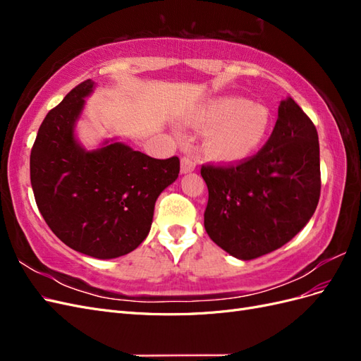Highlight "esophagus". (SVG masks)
I'll return each mask as SVG.
<instances>
[{
    "instance_id": "obj_1",
    "label": "esophagus",
    "mask_w": 361,
    "mask_h": 361,
    "mask_svg": "<svg viewBox=\"0 0 361 361\" xmlns=\"http://www.w3.org/2000/svg\"><path fill=\"white\" fill-rule=\"evenodd\" d=\"M195 169V161L190 157H182L180 159V173H190Z\"/></svg>"
}]
</instances>
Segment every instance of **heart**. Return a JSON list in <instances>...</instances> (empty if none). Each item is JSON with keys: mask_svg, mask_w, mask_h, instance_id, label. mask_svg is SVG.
<instances>
[{"mask_svg": "<svg viewBox=\"0 0 361 361\" xmlns=\"http://www.w3.org/2000/svg\"><path fill=\"white\" fill-rule=\"evenodd\" d=\"M197 122L207 128L204 152L215 161L238 162L253 155L272 129V114L262 104L245 97H221L207 105Z\"/></svg>", "mask_w": 361, "mask_h": 361, "instance_id": "heart-1", "label": "heart"}]
</instances>
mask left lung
Returning a JSON list of instances; mask_svg holds the SVG:
<instances>
[{
	"label": "left lung",
	"mask_w": 361,
	"mask_h": 361,
	"mask_svg": "<svg viewBox=\"0 0 361 361\" xmlns=\"http://www.w3.org/2000/svg\"><path fill=\"white\" fill-rule=\"evenodd\" d=\"M207 185L204 228L228 255L250 260L289 243L314 214L321 195L318 133L292 97L256 155L202 166Z\"/></svg>",
	"instance_id": "left-lung-1"
}]
</instances>
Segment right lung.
<instances>
[{"label": "right lung", "instance_id": "add662e5", "mask_svg": "<svg viewBox=\"0 0 361 361\" xmlns=\"http://www.w3.org/2000/svg\"><path fill=\"white\" fill-rule=\"evenodd\" d=\"M87 80L43 120L30 155V179L39 211L68 247L96 259L125 256L145 241L158 195L178 179L180 162L150 158L116 141L85 150L73 128Z\"/></svg>", "mask_w": 361, "mask_h": 361}]
</instances>
